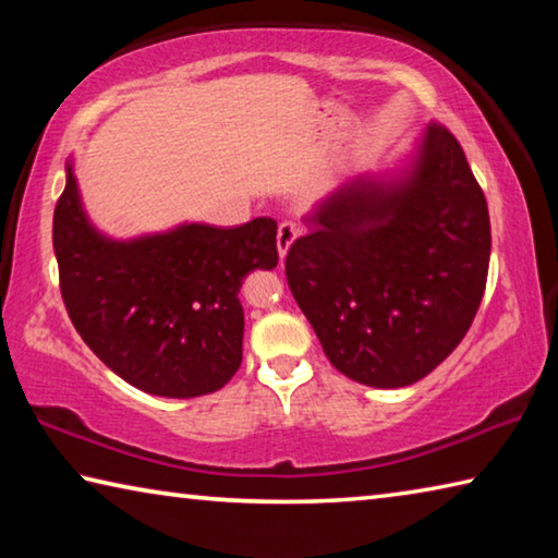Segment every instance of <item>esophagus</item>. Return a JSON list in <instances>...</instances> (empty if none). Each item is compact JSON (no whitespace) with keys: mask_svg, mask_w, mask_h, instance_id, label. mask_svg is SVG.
I'll list each match as a JSON object with an SVG mask.
<instances>
[{"mask_svg":"<svg viewBox=\"0 0 558 558\" xmlns=\"http://www.w3.org/2000/svg\"><path fill=\"white\" fill-rule=\"evenodd\" d=\"M298 235H300V226H298V223L286 221V223L278 226V256H280V258L288 256L290 245L295 243Z\"/></svg>","mask_w":558,"mask_h":558,"instance_id":"obj_1","label":"esophagus"}]
</instances>
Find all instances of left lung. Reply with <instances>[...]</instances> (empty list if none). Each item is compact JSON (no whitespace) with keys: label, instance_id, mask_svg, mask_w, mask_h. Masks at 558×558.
<instances>
[{"label":"left lung","instance_id":"8db88e82","mask_svg":"<svg viewBox=\"0 0 558 558\" xmlns=\"http://www.w3.org/2000/svg\"><path fill=\"white\" fill-rule=\"evenodd\" d=\"M489 245L487 202L465 153L430 125L399 167L354 177L310 216L286 276L335 369L401 389L462 342Z\"/></svg>","mask_w":558,"mask_h":558}]
</instances>
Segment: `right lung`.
Masks as SVG:
<instances>
[{"label":"right lung","mask_w":558,"mask_h":558,"mask_svg":"<svg viewBox=\"0 0 558 558\" xmlns=\"http://www.w3.org/2000/svg\"><path fill=\"white\" fill-rule=\"evenodd\" d=\"M278 223H179L110 239L83 209L73 162L53 211L61 295L93 354L135 389L165 399L219 391L243 359L241 286L278 266Z\"/></svg>","instance_id":"add662e5"}]
</instances>
